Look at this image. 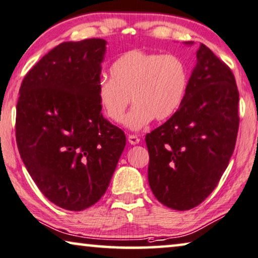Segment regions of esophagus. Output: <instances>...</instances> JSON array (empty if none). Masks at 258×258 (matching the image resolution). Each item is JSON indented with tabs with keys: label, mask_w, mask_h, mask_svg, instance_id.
<instances>
[{
	"label": "esophagus",
	"mask_w": 258,
	"mask_h": 258,
	"mask_svg": "<svg viewBox=\"0 0 258 258\" xmlns=\"http://www.w3.org/2000/svg\"><path fill=\"white\" fill-rule=\"evenodd\" d=\"M139 141H140V139L138 138V136H136V134H130V136H128V142L131 145L139 144Z\"/></svg>",
	"instance_id": "34e87169"
}]
</instances>
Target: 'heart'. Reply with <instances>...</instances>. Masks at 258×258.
<instances>
[{
	"instance_id": "b5f03b06",
	"label": "heart",
	"mask_w": 258,
	"mask_h": 258,
	"mask_svg": "<svg viewBox=\"0 0 258 258\" xmlns=\"http://www.w3.org/2000/svg\"><path fill=\"white\" fill-rule=\"evenodd\" d=\"M110 75L96 88L99 105L110 121L120 124L132 101L134 106L125 125L133 131L145 127L153 118L171 117L187 88L185 63L174 54L130 51L114 61Z\"/></svg>"
}]
</instances>
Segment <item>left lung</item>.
Wrapping results in <instances>:
<instances>
[{"label":"left lung","instance_id":"1","mask_svg":"<svg viewBox=\"0 0 258 258\" xmlns=\"http://www.w3.org/2000/svg\"><path fill=\"white\" fill-rule=\"evenodd\" d=\"M239 122L234 74L201 44L182 104L146 136L148 183L157 201L177 211L205 201L228 166Z\"/></svg>","mask_w":258,"mask_h":258}]
</instances>
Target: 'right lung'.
<instances>
[{
    "label": "right lung",
    "instance_id": "right-lung-1",
    "mask_svg": "<svg viewBox=\"0 0 258 258\" xmlns=\"http://www.w3.org/2000/svg\"><path fill=\"white\" fill-rule=\"evenodd\" d=\"M105 44L91 38L57 45L19 89L18 152L45 197L68 211L102 198L126 145L125 133L103 117L96 95Z\"/></svg>",
    "mask_w": 258,
    "mask_h": 258
}]
</instances>
